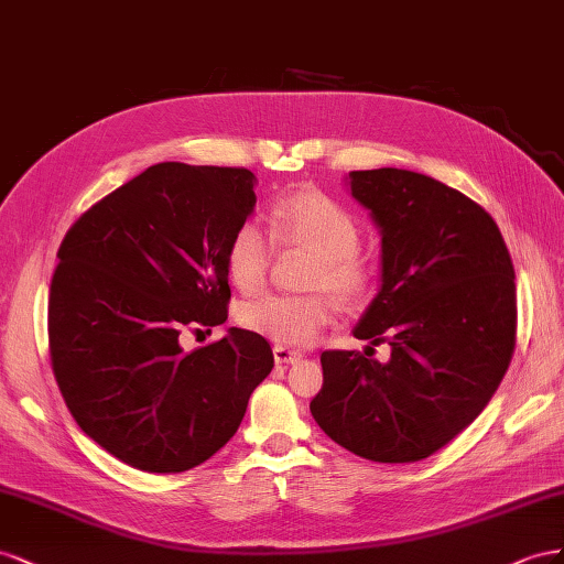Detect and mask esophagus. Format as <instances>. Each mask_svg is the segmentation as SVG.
Masks as SVG:
<instances>
[{"label":"esophagus","mask_w":564,"mask_h":564,"mask_svg":"<svg viewBox=\"0 0 564 564\" xmlns=\"http://www.w3.org/2000/svg\"><path fill=\"white\" fill-rule=\"evenodd\" d=\"M300 357H302V351H297V349H288L281 345L273 347V359H276V364H295V361H300Z\"/></svg>","instance_id":"obj_1"}]
</instances>
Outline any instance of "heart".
Wrapping results in <instances>:
<instances>
[{
  "label": "heart",
  "instance_id": "b5f03b06",
  "mask_svg": "<svg viewBox=\"0 0 564 564\" xmlns=\"http://www.w3.org/2000/svg\"><path fill=\"white\" fill-rule=\"evenodd\" d=\"M269 227L276 243L304 248L316 254L307 288L328 291L337 302L354 307L373 293V269L357 252L361 229L340 203L316 188H300L276 198L269 210ZM273 241L257 224H240L224 250V267L240 291H254L267 279ZM330 300L324 293H267L243 302L236 321L281 347H307L330 324Z\"/></svg>",
  "mask_w": 564,
  "mask_h": 564
}]
</instances>
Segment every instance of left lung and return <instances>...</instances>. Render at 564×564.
<instances>
[{
    "instance_id": "1",
    "label": "left lung",
    "mask_w": 564,
    "mask_h": 564,
    "mask_svg": "<svg viewBox=\"0 0 564 564\" xmlns=\"http://www.w3.org/2000/svg\"><path fill=\"white\" fill-rule=\"evenodd\" d=\"M349 186L382 234V285L354 337L388 343L392 357L324 351V388L310 409L351 454L423 460L485 411L508 371L518 335L512 260L485 207L432 176L359 170Z\"/></svg>"
}]
</instances>
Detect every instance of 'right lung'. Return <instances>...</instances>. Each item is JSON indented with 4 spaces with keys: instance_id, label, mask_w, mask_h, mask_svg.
I'll return each instance as SVG.
<instances>
[{
    "instance_id": "add662e5",
    "label": "right lung",
    "mask_w": 564,
    "mask_h": 564,
    "mask_svg": "<svg viewBox=\"0 0 564 564\" xmlns=\"http://www.w3.org/2000/svg\"><path fill=\"white\" fill-rule=\"evenodd\" d=\"M246 167L158 163L79 217L50 288V357L87 437L143 473H184L227 444L273 368L262 335L229 328L224 250L257 203Z\"/></svg>"
}]
</instances>
